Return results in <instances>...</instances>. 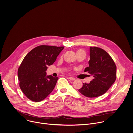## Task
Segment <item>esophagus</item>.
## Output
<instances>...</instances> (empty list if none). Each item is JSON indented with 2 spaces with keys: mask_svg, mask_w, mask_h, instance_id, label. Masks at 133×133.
<instances>
[{
  "mask_svg": "<svg viewBox=\"0 0 133 133\" xmlns=\"http://www.w3.org/2000/svg\"><path fill=\"white\" fill-rule=\"evenodd\" d=\"M69 79L70 80H72V81H74V80H75V78H74V77H69Z\"/></svg>",
  "mask_w": 133,
  "mask_h": 133,
  "instance_id": "esophagus-1",
  "label": "esophagus"
}]
</instances>
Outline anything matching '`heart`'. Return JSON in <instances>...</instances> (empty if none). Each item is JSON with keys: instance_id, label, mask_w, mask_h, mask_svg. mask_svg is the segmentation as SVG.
<instances>
[{"instance_id": "1", "label": "heart", "mask_w": 133, "mask_h": 133, "mask_svg": "<svg viewBox=\"0 0 133 133\" xmlns=\"http://www.w3.org/2000/svg\"><path fill=\"white\" fill-rule=\"evenodd\" d=\"M77 55H79L80 54H85V53L83 50L79 49L77 51Z\"/></svg>"}]
</instances>
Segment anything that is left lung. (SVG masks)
I'll list each match as a JSON object with an SVG mask.
<instances>
[{
	"label": "left lung",
	"instance_id": "left-lung-1",
	"mask_svg": "<svg viewBox=\"0 0 133 133\" xmlns=\"http://www.w3.org/2000/svg\"><path fill=\"white\" fill-rule=\"evenodd\" d=\"M89 66L84 71L93 76L90 83H83L78 91L84 96L93 98L105 94L116 79L117 67L110 55L102 48H90Z\"/></svg>",
	"mask_w": 133,
	"mask_h": 133
}]
</instances>
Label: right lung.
<instances>
[{"label": "right lung", "mask_w": 133, "mask_h": 133, "mask_svg": "<svg viewBox=\"0 0 133 133\" xmlns=\"http://www.w3.org/2000/svg\"><path fill=\"white\" fill-rule=\"evenodd\" d=\"M64 48L41 45L31 50L24 58L17 71L19 85L30 101L40 102L53 90L58 78L46 76L45 71Z\"/></svg>", "instance_id": "add662e5"}]
</instances>
